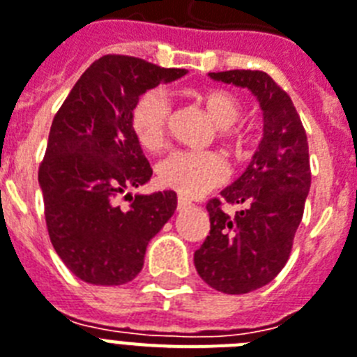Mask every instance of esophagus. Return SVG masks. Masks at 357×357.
Segmentation results:
<instances>
[{"label":"esophagus","instance_id":"obj_1","mask_svg":"<svg viewBox=\"0 0 357 357\" xmlns=\"http://www.w3.org/2000/svg\"><path fill=\"white\" fill-rule=\"evenodd\" d=\"M188 206H191V202L188 199H184V197H178V200H176V208H178V211L181 210H185Z\"/></svg>","mask_w":357,"mask_h":357}]
</instances>
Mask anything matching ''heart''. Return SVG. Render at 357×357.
<instances>
[{
	"label": "heart",
	"mask_w": 357,
	"mask_h": 357,
	"mask_svg": "<svg viewBox=\"0 0 357 357\" xmlns=\"http://www.w3.org/2000/svg\"><path fill=\"white\" fill-rule=\"evenodd\" d=\"M202 104L219 135L228 140H238L241 132L235 122L241 119L243 104L234 93L225 89H210L202 94ZM172 119V100L164 91L153 89L144 93L132 107L131 128L138 144L147 151H158L166 142L167 123ZM229 167L215 151L176 149L158 164L157 176L162 185L175 190L184 197H200L222 184L228 178Z\"/></svg>",
	"instance_id": "heart-1"
}]
</instances>
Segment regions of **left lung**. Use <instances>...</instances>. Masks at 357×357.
<instances>
[{"label":"left lung","instance_id":"8db88e82","mask_svg":"<svg viewBox=\"0 0 357 357\" xmlns=\"http://www.w3.org/2000/svg\"><path fill=\"white\" fill-rule=\"evenodd\" d=\"M248 87L263 109V140L246 172L208 200L210 235L195 252L202 281L222 294H248L278 278L290 257L305 211L312 173L308 140L294 102L263 70L210 73ZM222 204H243L234 218Z\"/></svg>","mask_w":357,"mask_h":357}]
</instances>
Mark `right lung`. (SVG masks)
<instances>
[{
  "label": "right lung",
  "instance_id": "add662e5",
  "mask_svg": "<svg viewBox=\"0 0 357 357\" xmlns=\"http://www.w3.org/2000/svg\"><path fill=\"white\" fill-rule=\"evenodd\" d=\"M185 73L135 56H102L54 114L38 181L52 246L82 281L104 287L132 281L147 243L175 213V191L128 193L153 175L131 113L140 94ZM122 195L130 199L128 208L118 206Z\"/></svg>",
  "mask_w": 357,
  "mask_h": 357
}]
</instances>
